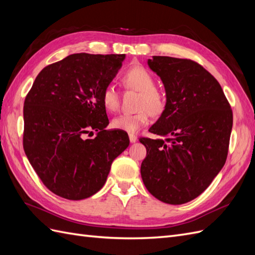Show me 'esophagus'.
I'll return each instance as SVG.
<instances>
[{"instance_id": "34e87169", "label": "esophagus", "mask_w": 255, "mask_h": 255, "mask_svg": "<svg viewBox=\"0 0 255 255\" xmlns=\"http://www.w3.org/2000/svg\"><path fill=\"white\" fill-rule=\"evenodd\" d=\"M128 137H129V141H130V142H132V143H133V142H136L137 137H136L135 135H129Z\"/></svg>"}]
</instances>
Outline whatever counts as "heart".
Instances as JSON below:
<instances>
[{
    "label": "heart",
    "mask_w": 255,
    "mask_h": 255,
    "mask_svg": "<svg viewBox=\"0 0 255 255\" xmlns=\"http://www.w3.org/2000/svg\"><path fill=\"white\" fill-rule=\"evenodd\" d=\"M123 86L139 92L137 98L134 114H121L112 121L113 128L125 130L129 135L139 132L149 126L151 114L153 116L163 115L167 109V92L155 86V79L148 69L142 66H133L123 72L121 76ZM101 101L104 109L114 113L119 109V95L114 85L107 84L101 92Z\"/></svg>",
    "instance_id": "b5f03b06"
}]
</instances>
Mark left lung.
<instances>
[{
  "mask_svg": "<svg viewBox=\"0 0 255 255\" xmlns=\"http://www.w3.org/2000/svg\"><path fill=\"white\" fill-rule=\"evenodd\" d=\"M148 65L163 81L168 104L141 137L146 156L140 173L152 196L168 204L191 201L225 166L233 113L218 81L197 61L153 56Z\"/></svg>",
  "mask_w": 255,
  "mask_h": 255,
  "instance_id": "1",
  "label": "left lung"
}]
</instances>
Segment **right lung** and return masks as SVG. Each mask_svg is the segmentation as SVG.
Wrapping results in <instances>:
<instances>
[{"label": "right lung", "instance_id": "add662e5", "mask_svg": "<svg viewBox=\"0 0 255 255\" xmlns=\"http://www.w3.org/2000/svg\"><path fill=\"white\" fill-rule=\"evenodd\" d=\"M125 54H71L44 67L25 97L23 149L43 185L68 200L103 187L114 159L129 139L109 125L101 92ZM96 132L95 138H85Z\"/></svg>", "mask_w": 255, "mask_h": 255}]
</instances>
